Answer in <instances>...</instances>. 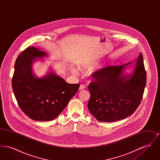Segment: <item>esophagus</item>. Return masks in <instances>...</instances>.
<instances>
[{"label":"esophagus","mask_w":160,"mask_h":160,"mask_svg":"<svg viewBox=\"0 0 160 160\" xmlns=\"http://www.w3.org/2000/svg\"><path fill=\"white\" fill-rule=\"evenodd\" d=\"M85 88H86V86L84 85V84H80V87H79V90L80 91H81V90H82V89H85Z\"/></svg>","instance_id":"esophagus-1"}]
</instances>
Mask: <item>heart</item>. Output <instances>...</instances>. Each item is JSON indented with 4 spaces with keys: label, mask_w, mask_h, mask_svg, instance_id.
<instances>
[{
    "label": "heart",
    "mask_w": 160,
    "mask_h": 160,
    "mask_svg": "<svg viewBox=\"0 0 160 160\" xmlns=\"http://www.w3.org/2000/svg\"><path fill=\"white\" fill-rule=\"evenodd\" d=\"M98 64V63L97 61H87L80 66V69L81 70H84V71H89L95 67ZM71 71L73 74H76L77 71L76 69L72 68L71 69Z\"/></svg>",
    "instance_id": "b5f03b06"
}]
</instances>
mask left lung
I'll list each match as a JSON object with an SVG mask.
<instances>
[{"label": "left lung", "mask_w": 160, "mask_h": 160, "mask_svg": "<svg viewBox=\"0 0 160 160\" xmlns=\"http://www.w3.org/2000/svg\"><path fill=\"white\" fill-rule=\"evenodd\" d=\"M132 63L106 67L92 74L95 80L88 86L91 98L88 107L100 122L126 118L140 105L146 83L142 54L135 62L132 72L125 74V69Z\"/></svg>", "instance_id": "left-lung-1"}]
</instances>
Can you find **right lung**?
Here are the masks:
<instances>
[{
    "mask_svg": "<svg viewBox=\"0 0 160 160\" xmlns=\"http://www.w3.org/2000/svg\"><path fill=\"white\" fill-rule=\"evenodd\" d=\"M48 54L34 47H28L17 57L12 86L23 112L32 119L50 121L56 118L74 96L80 84H69L53 71L41 78L32 71L33 63Z\"/></svg>",
    "mask_w": 160,
    "mask_h": 160,
    "instance_id": "1",
    "label": "right lung"
}]
</instances>
